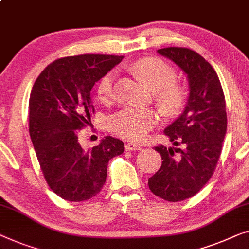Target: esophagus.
I'll list each match as a JSON object with an SVG mask.
<instances>
[{
    "mask_svg": "<svg viewBox=\"0 0 249 249\" xmlns=\"http://www.w3.org/2000/svg\"><path fill=\"white\" fill-rule=\"evenodd\" d=\"M142 147L137 145V143H132V142H128L125 143V150L130 151V150H142Z\"/></svg>",
    "mask_w": 249,
    "mask_h": 249,
    "instance_id": "esophagus-1",
    "label": "esophagus"
}]
</instances>
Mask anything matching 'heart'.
Returning <instances> with one entry per match:
<instances>
[{"label":"heart","instance_id":"heart-1","mask_svg":"<svg viewBox=\"0 0 249 249\" xmlns=\"http://www.w3.org/2000/svg\"><path fill=\"white\" fill-rule=\"evenodd\" d=\"M132 71L142 77L151 89L161 111L167 116L181 112L186 103L184 86L176 83V71L171 65L158 58H142L131 66ZM116 73L109 71L101 77L96 85V94L102 102L113 98ZM158 120L153 109L127 107L113 114L109 120V128L116 135L129 140H140L147 135Z\"/></svg>","mask_w":249,"mask_h":249}]
</instances>
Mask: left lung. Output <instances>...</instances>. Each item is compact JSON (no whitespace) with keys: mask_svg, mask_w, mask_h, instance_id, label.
<instances>
[{"mask_svg":"<svg viewBox=\"0 0 249 249\" xmlns=\"http://www.w3.org/2000/svg\"><path fill=\"white\" fill-rule=\"evenodd\" d=\"M158 53L184 71L190 95L184 111L164 130L176 147H154L163 161L148 185L155 196L178 202L196 196L213 175L227 131L226 101L217 73L199 53L184 47Z\"/></svg>","mask_w":249,"mask_h":249,"instance_id":"obj_1","label":"left lung"}]
</instances>
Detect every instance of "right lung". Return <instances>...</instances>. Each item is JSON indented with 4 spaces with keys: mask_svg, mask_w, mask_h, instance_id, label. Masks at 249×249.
<instances>
[{
    "mask_svg": "<svg viewBox=\"0 0 249 249\" xmlns=\"http://www.w3.org/2000/svg\"><path fill=\"white\" fill-rule=\"evenodd\" d=\"M124 56L85 55L56 59L36 80L29 100V132L47 184L71 202L95 196L107 179V163L124 151L107 136L83 149L78 135L94 114L91 89Z\"/></svg>",
    "mask_w": 249,
    "mask_h": 249,
    "instance_id": "right-lung-1",
    "label": "right lung"
}]
</instances>
